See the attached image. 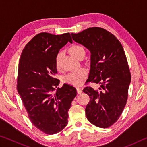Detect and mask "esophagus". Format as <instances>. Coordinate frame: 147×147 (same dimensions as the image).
<instances>
[{
	"label": "esophagus",
	"instance_id": "obj_1",
	"mask_svg": "<svg viewBox=\"0 0 147 147\" xmlns=\"http://www.w3.org/2000/svg\"><path fill=\"white\" fill-rule=\"evenodd\" d=\"M76 89H77V93L78 94H80L82 93V89L80 88H77Z\"/></svg>",
	"mask_w": 147,
	"mask_h": 147
}]
</instances>
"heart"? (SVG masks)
Listing matches in <instances>:
<instances>
[{"label": "heart", "instance_id": "obj_1", "mask_svg": "<svg viewBox=\"0 0 147 147\" xmlns=\"http://www.w3.org/2000/svg\"><path fill=\"white\" fill-rule=\"evenodd\" d=\"M69 52L71 55L78 59V57L82 53H85L84 49L82 47L78 45H73L69 48ZM63 54L61 52L56 54L55 58V65L56 68L58 71H61V58ZM86 69L84 68L79 69L78 70H75L71 72L69 74L63 77V81L67 84H70V85L78 86H80L85 80L87 77Z\"/></svg>", "mask_w": 147, "mask_h": 147}]
</instances>
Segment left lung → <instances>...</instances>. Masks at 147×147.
Masks as SVG:
<instances>
[{"label":"left lung","instance_id":"1","mask_svg":"<svg viewBox=\"0 0 147 147\" xmlns=\"http://www.w3.org/2000/svg\"><path fill=\"white\" fill-rule=\"evenodd\" d=\"M71 36L74 41L91 53L90 71L86 83L100 84L97 90L91 87L83 89L90 98L85 109L87 118L97 127L108 128L123 112L131 82L123 47L114 35L100 27L88 28Z\"/></svg>","mask_w":147,"mask_h":147}]
</instances>
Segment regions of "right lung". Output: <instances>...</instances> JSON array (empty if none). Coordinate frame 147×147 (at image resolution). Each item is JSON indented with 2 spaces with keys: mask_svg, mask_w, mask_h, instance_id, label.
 I'll use <instances>...</instances> for the list:
<instances>
[{
  "mask_svg": "<svg viewBox=\"0 0 147 147\" xmlns=\"http://www.w3.org/2000/svg\"><path fill=\"white\" fill-rule=\"evenodd\" d=\"M68 41L73 43L69 33L38 34L26 44L19 59L17 91L32 123L49 135L67 126L77 94L67 84L58 88L59 80L55 78L56 56Z\"/></svg>",
  "mask_w": 147,
  "mask_h": 147,
  "instance_id": "right-lung-1",
  "label": "right lung"
}]
</instances>
